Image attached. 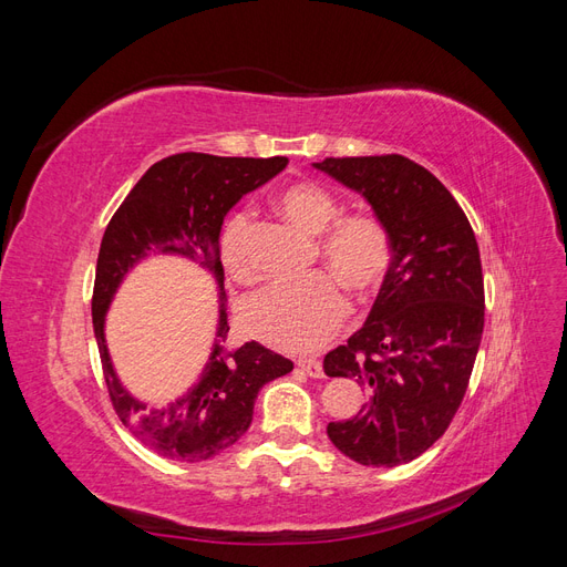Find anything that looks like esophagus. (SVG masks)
Returning a JSON list of instances; mask_svg holds the SVG:
<instances>
[{"mask_svg":"<svg viewBox=\"0 0 567 567\" xmlns=\"http://www.w3.org/2000/svg\"><path fill=\"white\" fill-rule=\"evenodd\" d=\"M298 367L307 375H312V379H321V375H323V367H321L319 359H298Z\"/></svg>","mask_w":567,"mask_h":567,"instance_id":"1","label":"esophagus"}]
</instances>
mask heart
<instances>
[{
    "label": "heart",
    "mask_w": 567,
    "mask_h": 567,
    "mask_svg": "<svg viewBox=\"0 0 567 567\" xmlns=\"http://www.w3.org/2000/svg\"><path fill=\"white\" fill-rule=\"evenodd\" d=\"M277 208L300 231L321 236L317 244L321 260L354 296H371L383 286L394 260L392 234L383 217L350 213L340 218V200L319 184L284 188ZM219 257L236 281L255 279L250 213H236L221 227ZM334 278L315 274L302 281L267 286L244 305V329L267 346L288 352L321 348L348 315V296L341 280Z\"/></svg>",
    "instance_id": "1"
}]
</instances>
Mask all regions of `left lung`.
Instances as JSON below:
<instances>
[{
  "label": "left lung",
  "mask_w": 567,
  "mask_h": 567,
  "mask_svg": "<svg viewBox=\"0 0 567 567\" xmlns=\"http://www.w3.org/2000/svg\"><path fill=\"white\" fill-rule=\"evenodd\" d=\"M315 167L362 194L392 234V269L367 323L323 357L326 375L367 390L359 414L326 433L362 466L392 468L433 447L466 394L485 326L477 241L447 186L398 153Z\"/></svg>",
  "instance_id": "1"
}]
</instances>
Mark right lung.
<instances>
[{
	"instance_id": "obj_1",
	"label": "right lung",
	"mask_w": 567,
	"mask_h": 567,
	"mask_svg": "<svg viewBox=\"0 0 567 567\" xmlns=\"http://www.w3.org/2000/svg\"><path fill=\"white\" fill-rule=\"evenodd\" d=\"M286 165V156L221 158L194 151L167 156L136 182L101 238L92 321L109 398L132 435L165 458L198 463L231 447L248 431L260 388L293 371L290 359L255 340L236 350L225 348L229 321L219 260V229L231 205ZM148 251L192 256L214 274L220 288V326L212 362L192 391L163 410H146L128 398L114 379L103 342V315L114 288Z\"/></svg>"
}]
</instances>
